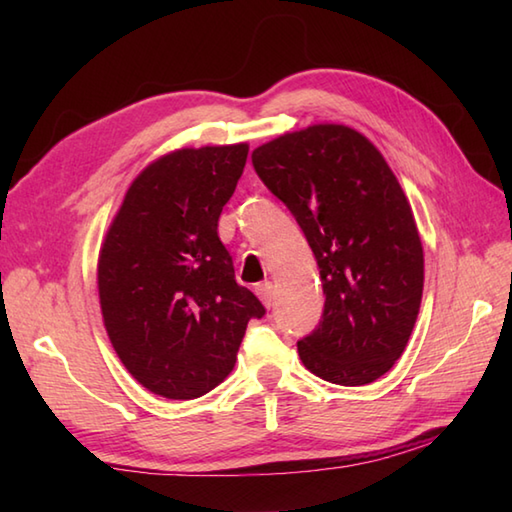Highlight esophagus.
Listing matches in <instances>:
<instances>
[{
	"label": "esophagus",
	"mask_w": 512,
	"mask_h": 512,
	"mask_svg": "<svg viewBox=\"0 0 512 512\" xmlns=\"http://www.w3.org/2000/svg\"><path fill=\"white\" fill-rule=\"evenodd\" d=\"M255 292H257V297L262 299V303H264L266 308H273L275 290H273V284H270V281H264V284H259V286L255 288Z\"/></svg>",
	"instance_id": "obj_1"
}]
</instances>
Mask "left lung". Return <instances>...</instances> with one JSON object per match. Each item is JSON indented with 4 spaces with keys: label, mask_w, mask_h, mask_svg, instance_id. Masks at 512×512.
<instances>
[{
    "label": "left lung",
    "mask_w": 512,
    "mask_h": 512,
    "mask_svg": "<svg viewBox=\"0 0 512 512\" xmlns=\"http://www.w3.org/2000/svg\"><path fill=\"white\" fill-rule=\"evenodd\" d=\"M253 167L319 264L323 317L297 343L303 365L334 385L374 383L405 352L424 286L422 242L398 178L372 140L336 123L264 143Z\"/></svg>",
    "instance_id": "8db88e82"
}]
</instances>
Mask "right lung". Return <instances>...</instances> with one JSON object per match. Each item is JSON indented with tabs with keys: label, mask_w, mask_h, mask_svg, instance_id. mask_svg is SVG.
Instances as JSON below:
<instances>
[{
	"label": "right lung",
	"mask_w": 512,
	"mask_h": 512,
	"mask_svg": "<svg viewBox=\"0 0 512 512\" xmlns=\"http://www.w3.org/2000/svg\"><path fill=\"white\" fill-rule=\"evenodd\" d=\"M248 145L182 147L129 184L96 268L103 323L140 385L169 400L209 394L231 374L264 306L235 281L217 235Z\"/></svg>",
	"instance_id": "1"
}]
</instances>
